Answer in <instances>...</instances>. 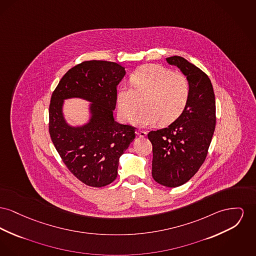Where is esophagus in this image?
I'll use <instances>...</instances> for the list:
<instances>
[{
	"label": "esophagus",
	"mask_w": 256,
	"mask_h": 256,
	"mask_svg": "<svg viewBox=\"0 0 256 256\" xmlns=\"http://www.w3.org/2000/svg\"><path fill=\"white\" fill-rule=\"evenodd\" d=\"M136 134L140 137H145L147 136V132L145 130H136Z\"/></svg>",
	"instance_id": "1"
}]
</instances>
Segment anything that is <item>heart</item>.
<instances>
[{
  "label": "heart",
  "instance_id": "b5f03b06",
  "mask_svg": "<svg viewBox=\"0 0 256 256\" xmlns=\"http://www.w3.org/2000/svg\"><path fill=\"white\" fill-rule=\"evenodd\" d=\"M130 86L120 85L116 100L120 120H132L139 108L143 107L134 122L138 126H152L160 122L169 124L177 120L188 106L190 86L182 74L160 64H149L137 68L130 76Z\"/></svg>",
  "mask_w": 256,
  "mask_h": 256
}]
</instances>
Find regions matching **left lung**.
<instances>
[{"label": "left lung", "instance_id": "1", "mask_svg": "<svg viewBox=\"0 0 256 256\" xmlns=\"http://www.w3.org/2000/svg\"><path fill=\"white\" fill-rule=\"evenodd\" d=\"M186 76L190 94L182 114L167 128L152 130V176L156 182L180 186L190 180L206 160L216 128V100L210 78L180 56L166 58Z\"/></svg>", "mask_w": 256, "mask_h": 256}]
</instances>
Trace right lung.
Here are the masks:
<instances>
[{"instance_id": "1", "label": "right lung", "mask_w": 256, "mask_h": 256, "mask_svg": "<svg viewBox=\"0 0 256 256\" xmlns=\"http://www.w3.org/2000/svg\"><path fill=\"white\" fill-rule=\"evenodd\" d=\"M126 74L114 62L86 60L70 68L52 94L49 134L62 162L87 186L102 188L117 178L119 158L136 138V128L114 120L117 86ZM79 97L91 102V118L72 127L62 114L63 100Z\"/></svg>"}]
</instances>
